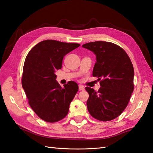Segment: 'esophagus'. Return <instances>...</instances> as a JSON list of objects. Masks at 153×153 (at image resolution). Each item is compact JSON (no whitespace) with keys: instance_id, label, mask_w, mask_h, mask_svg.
<instances>
[{"instance_id":"1","label":"esophagus","mask_w":153,"mask_h":153,"mask_svg":"<svg viewBox=\"0 0 153 153\" xmlns=\"http://www.w3.org/2000/svg\"><path fill=\"white\" fill-rule=\"evenodd\" d=\"M79 90H82V91H84V90H85L84 86H82V85H79Z\"/></svg>"}]
</instances>
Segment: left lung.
<instances>
[{
	"label": "left lung",
	"mask_w": 153,
	"mask_h": 153,
	"mask_svg": "<svg viewBox=\"0 0 153 153\" xmlns=\"http://www.w3.org/2000/svg\"><path fill=\"white\" fill-rule=\"evenodd\" d=\"M82 47L94 53L97 62L92 76L102 79L98 92L86 88L89 94L88 110L98 120H113L126 108L134 91L132 63L123 49L113 43L97 41Z\"/></svg>",
	"instance_id": "8db88e82"
}]
</instances>
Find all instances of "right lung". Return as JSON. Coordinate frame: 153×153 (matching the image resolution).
Instances as JSON below:
<instances>
[{
    "label": "right lung",
    "mask_w": 153,
    "mask_h": 153,
    "mask_svg": "<svg viewBox=\"0 0 153 153\" xmlns=\"http://www.w3.org/2000/svg\"><path fill=\"white\" fill-rule=\"evenodd\" d=\"M79 46L77 43L44 40L33 46L25 58L23 88L31 108L44 121L56 122L69 112L78 85L69 81L62 88L56 80L55 71L61 69L64 56Z\"/></svg>",
    "instance_id": "1"
}]
</instances>
